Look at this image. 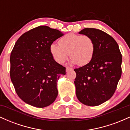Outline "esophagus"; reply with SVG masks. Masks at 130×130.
<instances>
[{"label": "esophagus", "mask_w": 130, "mask_h": 130, "mask_svg": "<svg viewBox=\"0 0 130 130\" xmlns=\"http://www.w3.org/2000/svg\"><path fill=\"white\" fill-rule=\"evenodd\" d=\"M71 70H72V68H70V67H67V68H66V71H67V72H68V71H69Z\"/></svg>", "instance_id": "34e87169"}]
</instances>
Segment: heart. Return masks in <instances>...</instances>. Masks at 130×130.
<instances>
[{
	"instance_id": "obj_1",
	"label": "heart",
	"mask_w": 130,
	"mask_h": 130,
	"mask_svg": "<svg viewBox=\"0 0 130 130\" xmlns=\"http://www.w3.org/2000/svg\"><path fill=\"white\" fill-rule=\"evenodd\" d=\"M59 46L53 43L50 46V53L58 63H64L68 59V54L71 62L79 66L87 65L92 60L95 52L93 40L87 35L69 34L62 37Z\"/></svg>"
}]
</instances>
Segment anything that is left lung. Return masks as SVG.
<instances>
[{
    "instance_id": "obj_1",
    "label": "left lung",
    "mask_w": 130,
    "mask_h": 130,
    "mask_svg": "<svg viewBox=\"0 0 130 130\" xmlns=\"http://www.w3.org/2000/svg\"><path fill=\"white\" fill-rule=\"evenodd\" d=\"M79 34L93 40L95 52L89 63L74 70L76 94L80 103L95 106L114 95L122 75V54L116 40L101 30L86 28Z\"/></svg>"
}]
</instances>
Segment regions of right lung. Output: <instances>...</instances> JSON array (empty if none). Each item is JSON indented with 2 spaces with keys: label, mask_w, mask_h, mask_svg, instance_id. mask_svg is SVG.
I'll list each match as a JSON object with an SVG mask.
<instances>
[{
  "label": "right lung",
  "mask_w": 130,
  "mask_h": 130,
  "mask_svg": "<svg viewBox=\"0 0 130 130\" xmlns=\"http://www.w3.org/2000/svg\"><path fill=\"white\" fill-rule=\"evenodd\" d=\"M63 34L41 26L24 33L17 40L10 55V77L16 93L27 104L44 108L58 95L57 80L65 67L50 53L53 41Z\"/></svg>",
  "instance_id": "right-lung-1"
}]
</instances>
